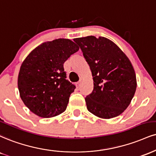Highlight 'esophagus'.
Wrapping results in <instances>:
<instances>
[{
	"mask_svg": "<svg viewBox=\"0 0 156 156\" xmlns=\"http://www.w3.org/2000/svg\"><path fill=\"white\" fill-rule=\"evenodd\" d=\"M80 83H81V80H79V81H78V82H77L76 84V87L77 88H79V86H80Z\"/></svg>",
	"mask_w": 156,
	"mask_h": 156,
	"instance_id": "1",
	"label": "esophagus"
}]
</instances>
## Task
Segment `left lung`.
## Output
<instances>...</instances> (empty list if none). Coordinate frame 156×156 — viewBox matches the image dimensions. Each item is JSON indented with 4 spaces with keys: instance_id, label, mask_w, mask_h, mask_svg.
I'll list each match as a JSON object with an SVG mask.
<instances>
[{
    "instance_id": "1",
    "label": "left lung",
    "mask_w": 156,
    "mask_h": 156,
    "mask_svg": "<svg viewBox=\"0 0 156 156\" xmlns=\"http://www.w3.org/2000/svg\"><path fill=\"white\" fill-rule=\"evenodd\" d=\"M74 41L83 51L93 77L94 89L85 98L88 110L103 119L121 115L136 89L130 60L115 43L105 37L91 35Z\"/></svg>"
}]
</instances>
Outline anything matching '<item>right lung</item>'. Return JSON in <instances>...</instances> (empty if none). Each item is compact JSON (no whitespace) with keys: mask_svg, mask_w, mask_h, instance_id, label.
<instances>
[{"mask_svg":"<svg viewBox=\"0 0 156 156\" xmlns=\"http://www.w3.org/2000/svg\"><path fill=\"white\" fill-rule=\"evenodd\" d=\"M79 47L69 39L44 42L27 55L20 67L18 89L22 102L41 118H52L66 110L76 86L66 80L64 63Z\"/></svg>","mask_w":156,"mask_h":156,"instance_id":"1","label":"right lung"}]
</instances>
